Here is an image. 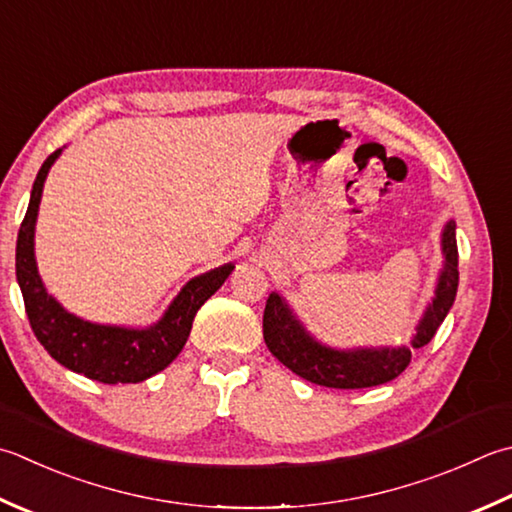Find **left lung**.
I'll list each match as a JSON object with an SVG mask.
<instances>
[{"instance_id": "8db88e82", "label": "left lung", "mask_w": 512, "mask_h": 512, "mask_svg": "<svg viewBox=\"0 0 512 512\" xmlns=\"http://www.w3.org/2000/svg\"><path fill=\"white\" fill-rule=\"evenodd\" d=\"M444 264L439 270L435 295L426 306L422 319L410 339V346H359L333 348L322 344L299 322L286 299L270 293L264 310V342L270 353L295 375L326 388H370L399 377L410 364L413 348L426 346L455 302L459 270H457V237L455 222L448 219L442 230Z\"/></svg>"}]
</instances>
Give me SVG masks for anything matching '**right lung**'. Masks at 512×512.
I'll return each instance as SVG.
<instances>
[{
	"mask_svg": "<svg viewBox=\"0 0 512 512\" xmlns=\"http://www.w3.org/2000/svg\"><path fill=\"white\" fill-rule=\"evenodd\" d=\"M62 155V148L48 155L30 190L26 217L17 235V284L22 288L30 328L48 355L73 373L102 384H137L157 375L182 353L193 328L197 310L215 295L233 273L235 264H224L190 279L155 324L113 326L95 324L70 313L48 293L37 270L35 224L48 170Z\"/></svg>",
	"mask_w": 512,
	"mask_h": 512,
	"instance_id": "obj_1",
	"label": "right lung"
}]
</instances>
